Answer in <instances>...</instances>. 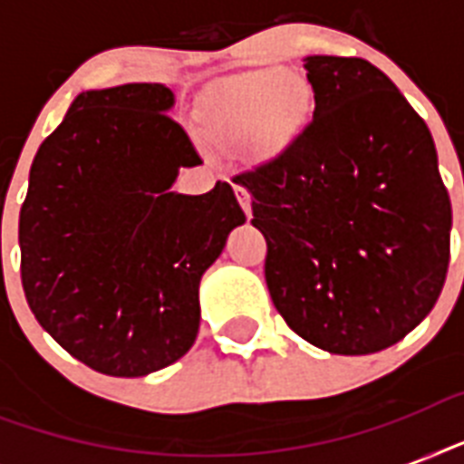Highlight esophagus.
I'll use <instances>...</instances> for the list:
<instances>
[{"label": "esophagus", "instance_id": "34e87169", "mask_svg": "<svg viewBox=\"0 0 464 464\" xmlns=\"http://www.w3.org/2000/svg\"><path fill=\"white\" fill-rule=\"evenodd\" d=\"M236 197H238V202L240 207H243V211H246V217L247 218L253 217V207H250V195H247V189L236 185Z\"/></svg>", "mask_w": 464, "mask_h": 464}]
</instances>
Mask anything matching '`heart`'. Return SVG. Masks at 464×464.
Wrapping results in <instances>:
<instances>
[{"instance_id":"heart-1","label":"heart","mask_w":464,"mask_h":464,"mask_svg":"<svg viewBox=\"0 0 464 464\" xmlns=\"http://www.w3.org/2000/svg\"><path fill=\"white\" fill-rule=\"evenodd\" d=\"M313 86L282 69H260L211 86L202 98V127L214 141H240L257 159L286 154L313 115Z\"/></svg>"}]
</instances>
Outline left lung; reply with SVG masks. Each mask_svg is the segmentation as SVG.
<instances>
[{
	"label": "left lung",
	"mask_w": 464,
	"mask_h": 464,
	"mask_svg": "<svg viewBox=\"0 0 464 464\" xmlns=\"http://www.w3.org/2000/svg\"><path fill=\"white\" fill-rule=\"evenodd\" d=\"M313 122L286 154L233 178L267 240L265 279L298 337L342 356L397 344L440 296L450 197L431 132L361 57H305Z\"/></svg>",
	"instance_id": "8db88e82"
}]
</instances>
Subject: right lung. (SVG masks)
<instances>
[{"mask_svg":"<svg viewBox=\"0 0 464 464\" xmlns=\"http://www.w3.org/2000/svg\"><path fill=\"white\" fill-rule=\"evenodd\" d=\"M160 83L86 91L40 144L18 217L33 315L98 373L137 378L195 344L199 279L246 221L228 182L170 192L199 163Z\"/></svg>","mask_w":464,"mask_h":464,"instance_id":"obj_1","label":"right lung"}]
</instances>
